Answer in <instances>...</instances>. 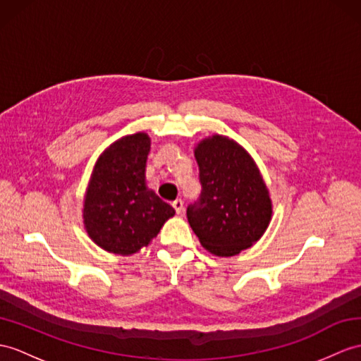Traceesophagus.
<instances>
[{"instance_id": "obj_1", "label": "esophagus", "mask_w": 361, "mask_h": 361, "mask_svg": "<svg viewBox=\"0 0 361 361\" xmlns=\"http://www.w3.org/2000/svg\"><path fill=\"white\" fill-rule=\"evenodd\" d=\"M172 206H173V209H175V212H177L178 215H181L183 214V211H184V203H183V200H175V201H172Z\"/></svg>"}]
</instances>
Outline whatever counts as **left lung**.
Masks as SVG:
<instances>
[{"label":"left lung","instance_id":"1","mask_svg":"<svg viewBox=\"0 0 361 361\" xmlns=\"http://www.w3.org/2000/svg\"><path fill=\"white\" fill-rule=\"evenodd\" d=\"M201 194L188 220L201 246L232 257L257 243L269 226L272 201L255 161L233 140L212 135L195 147Z\"/></svg>","mask_w":361,"mask_h":361}]
</instances>
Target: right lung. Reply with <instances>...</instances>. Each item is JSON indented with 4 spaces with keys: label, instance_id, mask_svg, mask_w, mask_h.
Instances as JSON below:
<instances>
[{
    "label": "right lung",
    "instance_id": "obj_1",
    "mask_svg": "<svg viewBox=\"0 0 361 361\" xmlns=\"http://www.w3.org/2000/svg\"><path fill=\"white\" fill-rule=\"evenodd\" d=\"M147 133L112 142L99 155L85 197L89 237L107 252L132 255L158 235L173 207L146 186Z\"/></svg>",
    "mask_w": 361,
    "mask_h": 361
}]
</instances>
